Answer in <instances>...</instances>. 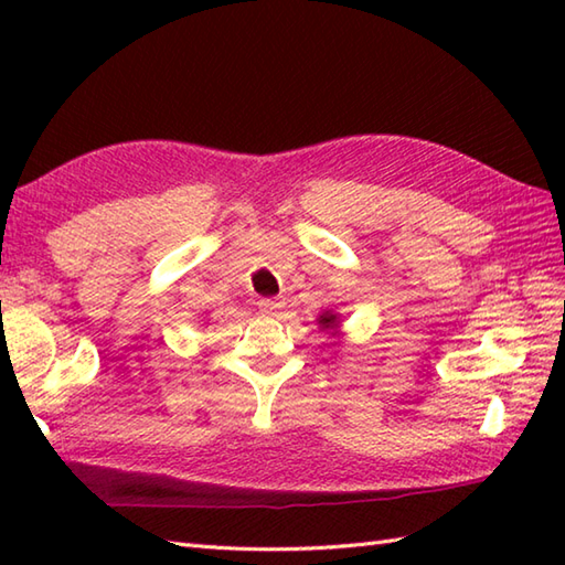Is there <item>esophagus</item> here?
Returning <instances> with one entry per match:
<instances>
[{
    "label": "esophagus",
    "mask_w": 565,
    "mask_h": 565,
    "mask_svg": "<svg viewBox=\"0 0 565 565\" xmlns=\"http://www.w3.org/2000/svg\"><path fill=\"white\" fill-rule=\"evenodd\" d=\"M257 306H259L262 316H279L281 308H284V301H281V298H262Z\"/></svg>",
    "instance_id": "obj_1"
}]
</instances>
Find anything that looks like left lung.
<instances>
[{
  "instance_id": "obj_1",
  "label": "left lung",
  "mask_w": 565,
  "mask_h": 565,
  "mask_svg": "<svg viewBox=\"0 0 565 565\" xmlns=\"http://www.w3.org/2000/svg\"><path fill=\"white\" fill-rule=\"evenodd\" d=\"M318 328L320 330H330V334L334 338V334H340V313H334V310H322V313L318 316Z\"/></svg>"
}]
</instances>
